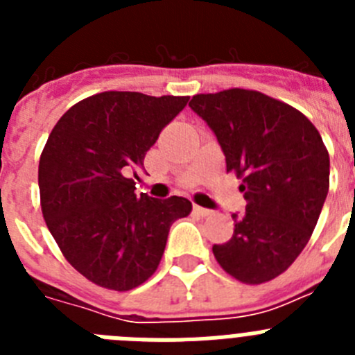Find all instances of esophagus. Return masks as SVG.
<instances>
[{"label": "esophagus", "instance_id": "34e87169", "mask_svg": "<svg viewBox=\"0 0 355 355\" xmlns=\"http://www.w3.org/2000/svg\"><path fill=\"white\" fill-rule=\"evenodd\" d=\"M196 213L197 215H200V216H211L213 215V211L211 209H206V208H200V206H196Z\"/></svg>", "mask_w": 355, "mask_h": 355}]
</instances>
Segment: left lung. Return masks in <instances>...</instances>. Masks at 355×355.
Listing matches in <instances>:
<instances>
[{
	"instance_id": "left-lung-1",
	"label": "left lung",
	"mask_w": 355,
	"mask_h": 355,
	"mask_svg": "<svg viewBox=\"0 0 355 355\" xmlns=\"http://www.w3.org/2000/svg\"><path fill=\"white\" fill-rule=\"evenodd\" d=\"M190 108L216 135L247 200V211L233 215V238L213 245L215 259L240 283H268L299 258L318 222L327 147L306 115L258 90L197 94Z\"/></svg>"
}]
</instances>
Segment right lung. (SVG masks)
<instances>
[{"label":"right lung","mask_w":355,"mask_h":355,"mask_svg":"<svg viewBox=\"0 0 355 355\" xmlns=\"http://www.w3.org/2000/svg\"><path fill=\"white\" fill-rule=\"evenodd\" d=\"M188 99L99 92L71 106L49 133L39 162L40 208L64 258L90 283L115 291L146 283L171 225L192 211L184 197H139L130 180Z\"/></svg>","instance_id":"right-lung-1"}]
</instances>
